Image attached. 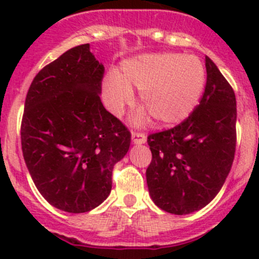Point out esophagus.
<instances>
[{
	"instance_id": "1",
	"label": "esophagus",
	"mask_w": 259,
	"mask_h": 259,
	"mask_svg": "<svg viewBox=\"0 0 259 259\" xmlns=\"http://www.w3.org/2000/svg\"><path fill=\"white\" fill-rule=\"evenodd\" d=\"M132 139L134 144H144L146 142V135L144 133H139V132H134L132 135Z\"/></svg>"
}]
</instances>
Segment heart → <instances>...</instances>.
<instances>
[{
  "mask_svg": "<svg viewBox=\"0 0 259 259\" xmlns=\"http://www.w3.org/2000/svg\"><path fill=\"white\" fill-rule=\"evenodd\" d=\"M204 85V65L197 56L160 52L126 60L119 74L108 75L103 95L106 106L114 114H121L133 101L132 89H137L140 101L156 121L174 125L192 114ZM144 117L142 113L138 121Z\"/></svg>",
  "mask_w": 259,
  "mask_h": 259,
  "instance_id": "1",
  "label": "heart"
}]
</instances>
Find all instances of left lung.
I'll return each instance as SVG.
<instances>
[{
  "instance_id": "8db88e82",
  "label": "left lung",
  "mask_w": 259,
  "mask_h": 259,
  "mask_svg": "<svg viewBox=\"0 0 259 259\" xmlns=\"http://www.w3.org/2000/svg\"><path fill=\"white\" fill-rule=\"evenodd\" d=\"M199 105L179 125L148 137L149 194L160 209L183 215L211 202L223 187L237 144L236 95L209 57Z\"/></svg>"
}]
</instances>
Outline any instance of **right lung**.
Here are the masks:
<instances>
[{
  "label": "right lung",
  "instance_id": "right-lung-1",
  "mask_svg": "<svg viewBox=\"0 0 259 259\" xmlns=\"http://www.w3.org/2000/svg\"><path fill=\"white\" fill-rule=\"evenodd\" d=\"M104 72L83 44L46 65L26 95L23 159L41 195L69 213H85L108 198L114 165L132 140L101 104Z\"/></svg>",
  "mask_w": 259,
  "mask_h": 259
}]
</instances>
